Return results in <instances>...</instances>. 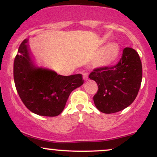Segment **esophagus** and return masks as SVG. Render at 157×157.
Returning <instances> with one entry per match:
<instances>
[{"label": "esophagus", "instance_id": "esophagus-1", "mask_svg": "<svg viewBox=\"0 0 157 157\" xmlns=\"http://www.w3.org/2000/svg\"><path fill=\"white\" fill-rule=\"evenodd\" d=\"M83 78L84 80H88V74L86 72H84L83 74Z\"/></svg>", "mask_w": 157, "mask_h": 157}]
</instances>
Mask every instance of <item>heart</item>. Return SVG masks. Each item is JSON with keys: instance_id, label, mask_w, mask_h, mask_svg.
<instances>
[{"instance_id": "obj_1", "label": "heart", "mask_w": 157, "mask_h": 157, "mask_svg": "<svg viewBox=\"0 0 157 157\" xmlns=\"http://www.w3.org/2000/svg\"><path fill=\"white\" fill-rule=\"evenodd\" d=\"M118 55V48L115 44H109L104 48L100 58L96 61V65L106 67L115 61Z\"/></svg>"}]
</instances>
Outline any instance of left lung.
<instances>
[{"instance_id":"1","label":"left lung","mask_w":157,"mask_h":157,"mask_svg":"<svg viewBox=\"0 0 157 157\" xmlns=\"http://www.w3.org/2000/svg\"><path fill=\"white\" fill-rule=\"evenodd\" d=\"M89 77L98 85L93 96L96 108L105 114L123 110L134 102L141 84L142 64L138 53L125 48L116 65L94 69Z\"/></svg>"}]
</instances>
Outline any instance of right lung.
<instances>
[{
	"mask_svg": "<svg viewBox=\"0 0 157 157\" xmlns=\"http://www.w3.org/2000/svg\"><path fill=\"white\" fill-rule=\"evenodd\" d=\"M28 39L20 44L13 63V78L17 93L26 107L36 115L54 117L65 107L70 94L83 85L82 74L58 75L39 67L31 56Z\"/></svg>",
	"mask_w": 157,
	"mask_h": 157,
	"instance_id": "1",
	"label": "right lung"
}]
</instances>
